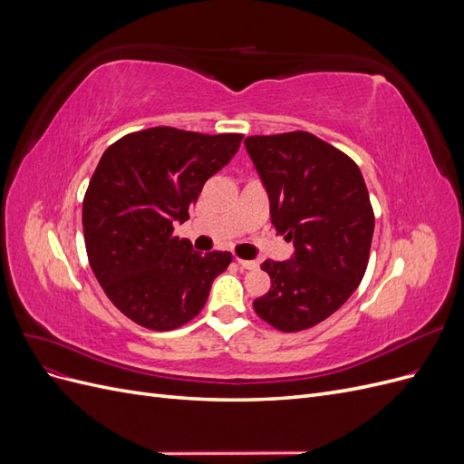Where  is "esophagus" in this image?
I'll list each match as a JSON object with an SVG mask.
<instances>
[{
	"instance_id": "1",
	"label": "esophagus",
	"mask_w": 464,
	"mask_h": 464,
	"mask_svg": "<svg viewBox=\"0 0 464 464\" xmlns=\"http://www.w3.org/2000/svg\"><path fill=\"white\" fill-rule=\"evenodd\" d=\"M236 261L242 266V269H257V261H247V259H240V257H237Z\"/></svg>"
}]
</instances>
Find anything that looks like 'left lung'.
<instances>
[{
  "instance_id": "obj_1",
  "label": "left lung",
  "mask_w": 464,
  "mask_h": 464,
  "mask_svg": "<svg viewBox=\"0 0 464 464\" xmlns=\"http://www.w3.org/2000/svg\"><path fill=\"white\" fill-rule=\"evenodd\" d=\"M246 149L269 193L276 234L294 242L290 261L266 259L271 288L256 314L283 333L310 329L350 298L370 261L375 227L358 164L314 133L251 135Z\"/></svg>"
}]
</instances>
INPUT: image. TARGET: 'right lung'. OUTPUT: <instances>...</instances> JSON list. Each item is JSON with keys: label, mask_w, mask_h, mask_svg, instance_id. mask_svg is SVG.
I'll use <instances>...</instances> for the list:
<instances>
[{"label": "right lung", "mask_w": 464, "mask_h": 464, "mask_svg": "<svg viewBox=\"0 0 464 464\" xmlns=\"http://www.w3.org/2000/svg\"><path fill=\"white\" fill-rule=\"evenodd\" d=\"M242 133L149 128L110 145L82 199L91 269L110 302L150 331L198 315L232 254H199L174 234L205 181L240 149Z\"/></svg>", "instance_id": "obj_1"}]
</instances>
